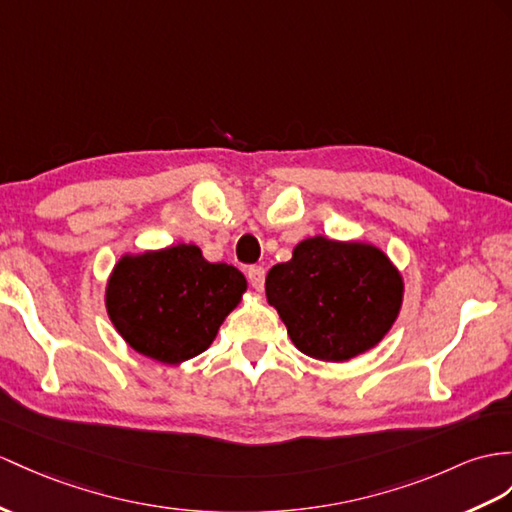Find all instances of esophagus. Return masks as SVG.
I'll return each instance as SVG.
<instances>
[{
  "instance_id": "esophagus-1",
  "label": "esophagus",
  "mask_w": 512,
  "mask_h": 512,
  "mask_svg": "<svg viewBox=\"0 0 512 512\" xmlns=\"http://www.w3.org/2000/svg\"><path fill=\"white\" fill-rule=\"evenodd\" d=\"M247 280L252 284L254 291H263L265 286V267H249L247 269Z\"/></svg>"
}]
</instances>
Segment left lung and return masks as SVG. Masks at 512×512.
<instances>
[{
    "instance_id": "1",
    "label": "left lung",
    "mask_w": 512,
    "mask_h": 512,
    "mask_svg": "<svg viewBox=\"0 0 512 512\" xmlns=\"http://www.w3.org/2000/svg\"><path fill=\"white\" fill-rule=\"evenodd\" d=\"M404 276L378 245L315 234L273 265L267 302L299 352L345 363L373 350L400 317Z\"/></svg>"
}]
</instances>
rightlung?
<instances>
[{
  "label": "right lung",
  "instance_id": "1",
  "mask_svg": "<svg viewBox=\"0 0 512 512\" xmlns=\"http://www.w3.org/2000/svg\"><path fill=\"white\" fill-rule=\"evenodd\" d=\"M245 291L239 269L208 263L197 245L178 243L123 254L106 280L104 304L134 352L182 365L213 345Z\"/></svg>",
  "mask_w": 512,
  "mask_h": 512
}]
</instances>
